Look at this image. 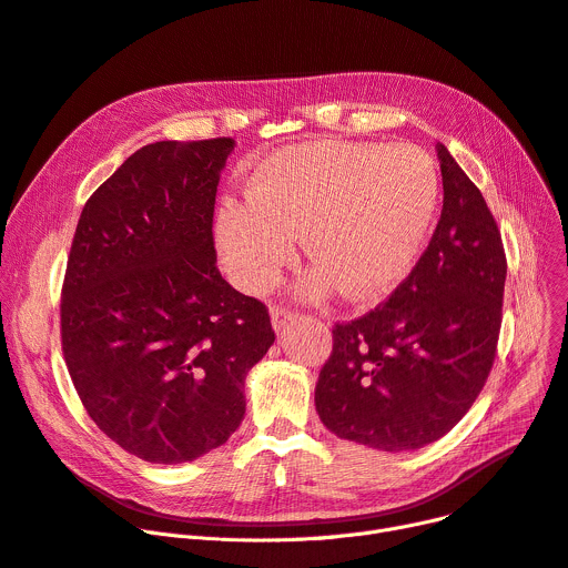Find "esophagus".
<instances>
[{"instance_id": "obj_1", "label": "esophagus", "mask_w": 568, "mask_h": 568, "mask_svg": "<svg viewBox=\"0 0 568 568\" xmlns=\"http://www.w3.org/2000/svg\"><path fill=\"white\" fill-rule=\"evenodd\" d=\"M271 316H273V327H275V329H282V327H284L288 321H293L297 314L291 312V310H286V307L275 305V307L271 310Z\"/></svg>"}]
</instances>
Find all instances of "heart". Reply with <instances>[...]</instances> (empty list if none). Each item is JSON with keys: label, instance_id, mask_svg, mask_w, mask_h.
I'll use <instances>...</instances> for the list:
<instances>
[{"label": "heart", "instance_id": "1", "mask_svg": "<svg viewBox=\"0 0 568 568\" xmlns=\"http://www.w3.org/2000/svg\"><path fill=\"white\" fill-rule=\"evenodd\" d=\"M433 160L410 144L310 142L282 149L254 176L247 202L217 213V245L243 288H271L307 231L318 261L303 291L321 297L339 284L376 297L402 282L438 211Z\"/></svg>", "mask_w": 568, "mask_h": 568}]
</instances>
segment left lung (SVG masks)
<instances>
[{"mask_svg": "<svg viewBox=\"0 0 568 568\" xmlns=\"http://www.w3.org/2000/svg\"><path fill=\"white\" fill-rule=\"evenodd\" d=\"M443 213L410 275L376 310L335 323L316 413L344 440L381 452L436 443L493 369L507 256L479 187L438 144Z\"/></svg>", "mask_w": 568, "mask_h": 568, "instance_id": "8db88e82", "label": "left lung"}]
</instances>
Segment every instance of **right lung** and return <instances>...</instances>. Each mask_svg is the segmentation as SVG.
I'll return each instance as SVG.
<instances>
[{
  "mask_svg": "<svg viewBox=\"0 0 568 568\" xmlns=\"http://www.w3.org/2000/svg\"><path fill=\"white\" fill-rule=\"evenodd\" d=\"M231 138L132 153L82 209L61 288V351L95 426L149 463L224 445L245 376L275 342L261 300L217 271L213 213Z\"/></svg>",
  "mask_w": 568,
  "mask_h": 568,
  "instance_id": "right-lung-1",
  "label": "right lung"
}]
</instances>
